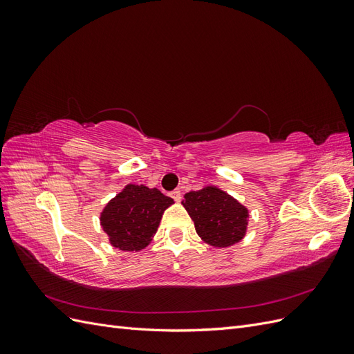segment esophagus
I'll use <instances>...</instances> for the list:
<instances>
[{"instance_id":"obj_1","label":"esophagus","mask_w":354,"mask_h":354,"mask_svg":"<svg viewBox=\"0 0 354 354\" xmlns=\"http://www.w3.org/2000/svg\"><path fill=\"white\" fill-rule=\"evenodd\" d=\"M171 196H173V199H174L176 202H180V201H181V194H180V190H178V189H176V190L171 192Z\"/></svg>"}]
</instances>
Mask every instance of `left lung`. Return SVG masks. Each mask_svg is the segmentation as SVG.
Here are the masks:
<instances>
[{
  "label": "left lung",
  "mask_w": 354,
  "mask_h": 354,
  "mask_svg": "<svg viewBox=\"0 0 354 354\" xmlns=\"http://www.w3.org/2000/svg\"><path fill=\"white\" fill-rule=\"evenodd\" d=\"M207 243L224 248L239 242L248 226V209L217 187L189 192L181 202Z\"/></svg>",
  "instance_id": "8db88e82"
}]
</instances>
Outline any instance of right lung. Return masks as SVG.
Returning a JSON list of instances; mask_svg holds the SVG:
<instances>
[{
    "instance_id": "add662e5",
    "label": "right lung",
    "mask_w": 354,
    "mask_h": 354,
    "mask_svg": "<svg viewBox=\"0 0 354 354\" xmlns=\"http://www.w3.org/2000/svg\"><path fill=\"white\" fill-rule=\"evenodd\" d=\"M174 203L158 189L128 185L104 207L100 221L111 243L121 251H140L152 241L164 211Z\"/></svg>"
}]
</instances>
